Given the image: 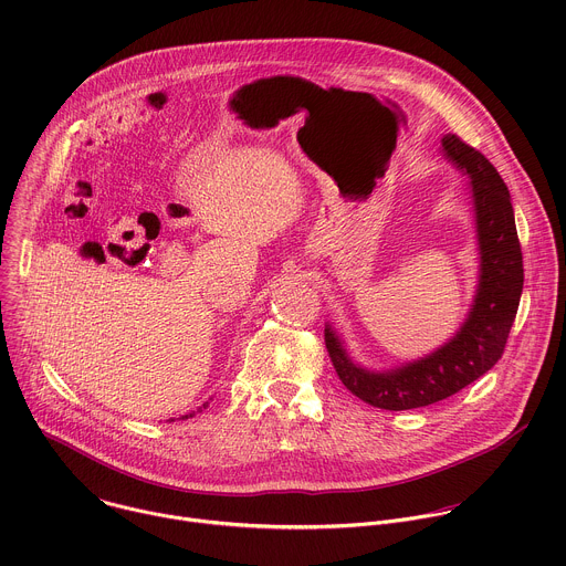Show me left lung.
Segmentation results:
<instances>
[{
    "label": "left lung",
    "mask_w": 566,
    "mask_h": 566,
    "mask_svg": "<svg viewBox=\"0 0 566 566\" xmlns=\"http://www.w3.org/2000/svg\"><path fill=\"white\" fill-rule=\"evenodd\" d=\"M443 156L470 178L479 240V286L461 328L426 357L388 370L357 364L342 335L326 324L324 339L342 384L381 410H412L443 401L503 357L523 295V251L512 196L496 167L457 134L441 138Z\"/></svg>",
    "instance_id": "8db88e82"
}]
</instances>
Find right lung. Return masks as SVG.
Instances as JSON below:
<instances>
[{"instance_id":"obj_1","label":"right lung","mask_w":566,"mask_h":566,"mask_svg":"<svg viewBox=\"0 0 566 566\" xmlns=\"http://www.w3.org/2000/svg\"><path fill=\"white\" fill-rule=\"evenodd\" d=\"M205 406H207V403H205ZM189 417H193V415H185V417H182V419H189Z\"/></svg>"}]
</instances>
